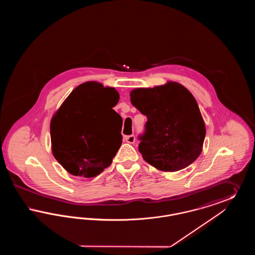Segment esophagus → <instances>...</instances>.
Segmentation results:
<instances>
[{
    "instance_id": "1",
    "label": "esophagus",
    "mask_w": 255,
    "mask_h": 255,
    "mask_svg": "<svg viewBox=\"0 0 255 255\" xmlns=\"http://www.w3.org/2000/svg\"><path fill=\"white\" fill-rule=\"evenodd\" d=\"M124 140L126 141V142H128V143H133L134 142V140H135V137H134V135L133 134H130V135H125L124 136Z\"/></svg>"
}]
</instances>
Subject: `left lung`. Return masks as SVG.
Segmentation results:
<instances>
[{
    "mask_svg": "<svg viewBox=\"0 0 255 255\" xmlns=\"http://www.w3.org/2000/svg\"><path fill=\"white\" fill-rule=\"evenodd\" d=\"M131 102L147 117L144 133L138 135V151L157 169L175 172L200 156L206 126L191 93L176 82L139 88L130 94Z\"/></svg>",
    "mask_w": 255,
    "mask_h": 255,
    "instance_id": "1",
    "label": "left lung"
}]
</instances>
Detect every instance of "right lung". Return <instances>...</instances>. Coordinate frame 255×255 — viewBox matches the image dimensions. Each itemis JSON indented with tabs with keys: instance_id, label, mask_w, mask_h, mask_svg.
I'll return each mask as SVG.
<instances>
[{
	"instance_id": "add662e5",
	"label": "right lung",
	"mask_w": 255,
	"mask_h": 255,
	"mask_svg": "<svg viewBox=\"0 0 255 255\" xmlns=\"http://www.w3.org/2000/svg\"><path fill=\"white\" fill-rule=\"evenodd\" d=\"M120 99L97 82L76 87L50 122L52 154L73 176L93 178L111 165L122 143V117L112 109ZM112 120L121 125L110 128Z\"/></svg>"
}]
</instances>
